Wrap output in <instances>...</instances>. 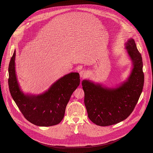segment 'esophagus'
Here are the masks:
<instances>
[{"label": "esophagus", "mask_w": 153, "mask_h": 153, "mask_svg": "<svg viewBox=\"0 0 153 153\" xmlns=\"http://www.w3.org/2000/svg\"><path fill=\"white\" fill-rule=\"evenodd\" d=\"M79 76L81 78L85 77L86 76V71H85L84 70H82L81 71H79Z\"/></svg>", "instance_id": "esophagus-1"}]
</instances>
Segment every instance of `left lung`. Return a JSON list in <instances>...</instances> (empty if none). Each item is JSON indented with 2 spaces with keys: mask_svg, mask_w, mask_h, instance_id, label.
I'll use <instances>...</instances> for the list:
<instances>
[{
  "mask_svg": "<svg viewBox=\"0 0 153 153\" xmlns=\"http://www.w3.org/2000/svg\"><path fill=\"white\" fill-rule=\"evenodd\" d=\"M133 68L127 81L117 88H108L90 80L82 81L85 104L89 119L97 126H109L127 119L142 92L144 75L142 55L133 39L126 44Z\"/></svg>",
  "mask_w": 153,
  "mask_h": 153,
  "instance_id": "8db88e82",
  "label": "left lung"
}]
</instances>
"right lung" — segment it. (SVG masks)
Returning a JSON list of instances; mask_svg holds the SVG:
<instances>
[{
    "label": "right lung",
    "mask_w": 153,
    "mask_h": 153,
    "mask_svg": "<svg viewBox=\"0 0 153 153\" xmlns=\"http://www.w3.org/2000/svg\"><path fill=\"white\" fill-rule=\"evenodd\" d=\"M14 51L10 61L8 84L11 97L23 116L37 126L49 127L61 122L72 94L80 83L77 72H71L56 81L49 90L35 96L20 90L15 73Z\"/></svg>",
    "instance_id": "add662e5"
}]
</instances>
